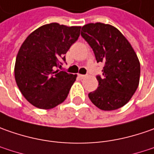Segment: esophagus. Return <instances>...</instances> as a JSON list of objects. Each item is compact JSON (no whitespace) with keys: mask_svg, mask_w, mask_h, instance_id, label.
Wrapping results in <instances>:
<instances>
[{"mask_svg":"<svg viewBox=\"0 0 154 154\" xmlns=\"http://www.w3.org/2000/svg\"><path fill=\"white\" fill-rule=\"evenodd\" d=\"M78 77H80L81 79H83V78H85V77H86V75H82V74H78Z\"/></svg>","mask_w":154,"mask_h":154,"instance_id":"34e87169","label":"esophagus"}]
</instances>
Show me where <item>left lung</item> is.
I'll list each match as a JSON object with an SVG mask.
<instances>
[{
  "label": "left lung",
  "mask_w": 154,
  "mask_h": 154,
  "mask_svg": "<svg viewBox=\"0 0 154 154\" xmlns=\"http://www.w3.org/2000/svg\"><path fill=\"white\" fill-rule=\"evenodd\" d=\"M81 35L93 49L97 63L105 64L102 75L96 76L99 87L88 94V98L103 111L124 106L140 81V62L133 48L124 35L110 24H85Z\"/></svg>",
  "instance_id": "8db88e82"
}]
</instances>
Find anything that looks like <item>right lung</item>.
Returning <instances> with one entry per match:
<instances>
[{"label": "right lung", "mask_w": 154, "mask_h": 154, "mask_svg": "<svg viewBox=\"0 0 154 154\" xmlns=\"http://www.w3.org/2000/svg\"><path fill=\"white\" fill-rule=\"evenodd\" d=\"M80 26L58 23L45 24L28 35L19 48L14 75L24 97L40 109H51L62 103L77 75L57 69L66 54L80 35Z\"/></svg>", "instance_id": "add662e5"}]
</instances>
